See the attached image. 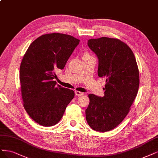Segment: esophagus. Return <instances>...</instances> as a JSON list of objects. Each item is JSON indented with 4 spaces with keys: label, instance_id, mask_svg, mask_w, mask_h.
Segmentation results:
<instances>
[{
    "label": "esophagus",
    "instance_id": "esophagus-1",
    "mask_svg": "<svg viewBox=\"0 0 158 158\" xmlns=\"http://www.w3.org/2000/svg\"><path fill=\"white\" fill-rule=\"evenodd\" d=\"M75 94L77 96H81L84 95V93H82V92H80L79 91H75Z\"/></svg>",
    "mask_w": 158,
    "mask_h": 158
}]
</instances>
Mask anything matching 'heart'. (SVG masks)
I'll return each mask as SVG.
<instances>
[{"instance_id": "1", "label": "heart", "mask_w": 158, "mask_h": 158, "mask_svg": "<svg viewBox=\"0 0 158 158\" xmlns=\"http://www.w3.org/2000/svg\"><path fill=\"white\" fill-rule=\"evenodd\" d=\"M89 56H91L88 53H84V56H83V57H89Z\"/></svg>"}]
</instances>
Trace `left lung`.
<instances>
[{
  "mask_svg": "<svg viewBox=\"0 0 158 158\" xmlns=\"http://www.w3.org/2000/svg\"><path fill=\"white\" fill-rule=\"evenodd\" d=\"M88 45L99 59L98 76L106 78V85L104 97L88 95L85 118L94 130L109 131L126 117L137 97L139 86L137 63L131 48L119 39H92Z\"/></svg>",
  "mask_w": 158,
  "mask_h": 158,
  "instance_id": "left-lung-1",
  "label": "left lung"
}]
</instances>
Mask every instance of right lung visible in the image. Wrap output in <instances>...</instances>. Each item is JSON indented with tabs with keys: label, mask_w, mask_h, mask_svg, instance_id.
<instances>
[{
	"label": "right lung",
	"mask_w": 158,
	"mask_h": 158,
	"mask_svg": "<svg viewBox=\"0 0 158 158\" xmlns=\"http://www.w3.org/2000/svg\"><path fill=\"white\" fill-rule=\"evenodd\" d=\"M80 40L65 34L43 35L32 42L19 69L21 96L29 116L40 126L61 120L74 91L56 85V69H63Z\"/></svg>",
	"instance_id": "1"
}]
</instances>
